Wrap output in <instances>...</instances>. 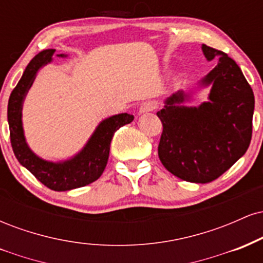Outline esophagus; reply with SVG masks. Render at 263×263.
Here are the masks:
<instances>
[{
  "mask_svg": "<svg viewBox=\"0 0 263 263\" xmlns=\"http://www.w3.org/2000/svg\"><path fill=\"white\" fill-rule=\"evenodd\" d=\"M157 106H158V104H157L156 101H153V100L144 101L143 104L141 105V107H140V112H141V114H144V112H149V111H153V110H156Z\"/></svg>",
  "mask_w": 263,
  "mask_h": 263,
  "instance_id": "esophagus-1",
  "label": "esophagus"
}]
</instances>
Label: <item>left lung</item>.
<instances>
[{"mask_svg": "<svg viewBox=\"0 0 263 263\" xmlns=\"http://www.w3.org/2000/svg\"><path fill=\"white\" fill-rule=\"evenodd\" d=\"M204 55L219 63L201 80L211 86L209 101L199 107L180 105L178 91L157 112L163 131L158 157L173 176L192 183H210L246 153L252 137L253 91L238 65L228 54L203 44Z\"/></svg>", "mask_w": 263, "mask_h": 263, "instance_id": "8db88e82", "label": "left lung"}]
</instances>
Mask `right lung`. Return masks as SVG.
<instances>
[{"mask_svg":"<svg viewBox=\"0 0 263 263\" xmlns=\"http://www.w3.org/2000/svg\"><path fill=\"white\" fill-rule=\"evenodd\" d=\"M55 49H45L38 53L27 65L21 80L12 90L7 107V119L10 126L11 146L18 162L26 167L47 188L55 192H65L99 179L107 164L110 143L115 132L123 125L134 121L128 114L115 115L104 120L93 132L86 146L74 158L65 162L53 163L41 159L27 146L22 127V102L35 74L41 66L52 62ZM60 57H64L60 54Z\"/></svg>","mask_w":263,"mask_h":263,"instance_id":"add662e5","label":"right lung"}]
</instances>
